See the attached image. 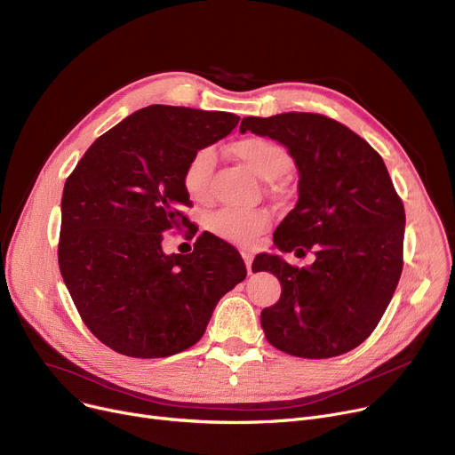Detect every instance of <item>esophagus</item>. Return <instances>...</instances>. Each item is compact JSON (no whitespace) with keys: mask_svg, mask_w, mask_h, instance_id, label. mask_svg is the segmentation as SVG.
<instances>
[{"mask_svg":"<svg viewBox=\"0 0 455 455\" xmlns=\"http://www.w3.org/2000/svg\"><path fill=\"white\" fill-rule=\"evenodd\" d=\"M242 256H243V261H245V266H247V273L252 275V252L242 251Z\"/></svg>","mask_w":455,"mask_h":455,"instance_id":"obj_1","label":"esophagus"}]
</instances>
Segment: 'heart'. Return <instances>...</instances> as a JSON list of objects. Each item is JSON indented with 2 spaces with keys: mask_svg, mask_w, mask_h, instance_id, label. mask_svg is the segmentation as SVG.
I'll list each match as a JSON object with an SVG mask.
<instances>
[{
  "mask_svg": "<svg viewBox=\"0 0 455 455\" xmlns=\"http://www.w3.org/2000/svg\"><path fill=\"white\" fill-rule=\"evenodd\" d=\"M234 156L240 160L261 180H275L290 170L291 158L280 143L261 138L247 136L232 146ZM215 165V153L206 148L197 151L184 167L182 186L194 201H206L210 196V177ZM271 220L266 212L221 210L210 218L208 228L223 240L249 245L269 227Z\"/></svg>",
  "mask_w": 455,
  "mask_h": 455,
  "instance_id": "obj_1",
  "label": "heart"
}]
</instances>
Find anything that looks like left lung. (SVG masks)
Here are the masks:
<instances>
[{
	"mask_svg": "<svg viewBox=\"0 0 455 455\" xmlns=\"http://www.w3.org/2000/svg\"><path fill=\"white\" fill-rule=\"evenodd\" d=\"M240 131L288 148L299 201L273 242L299 258L315 252L307 267L256 256L252 271H269L282 285L280 300L261 309V328L285 354L341 355L371 336L402 275L405 212L387 167L363 138L323 114L249 116Z\"/></svg>",
	"mask_w": 455,
	"mask_h": 455,
	"instance_id": "obj_1",
	"label": "left lung"
}]
</instances>
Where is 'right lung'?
I'll use <instances>...</instances> for the list:
<instances>
[{"mask_svg": "<svg viewBox=\"0 0 455 455\" xmlns=\"http://www.w3.org/2000/svg\"><path fill=\"white\" fill-rule=\"evenodd\" d=\"M237 122L218 110L140 108L95 140L66 179L60 275L108 348L149 360L194 347L215 304L247 276L242 256L215 235L203 234L191 254L162 251L164 232L191 225L186 164Z\"/></svg>", "mask_w": 455, "mask_h": 455, "instance_id": "add662e5", "label": "right lung"}]
</instances>
